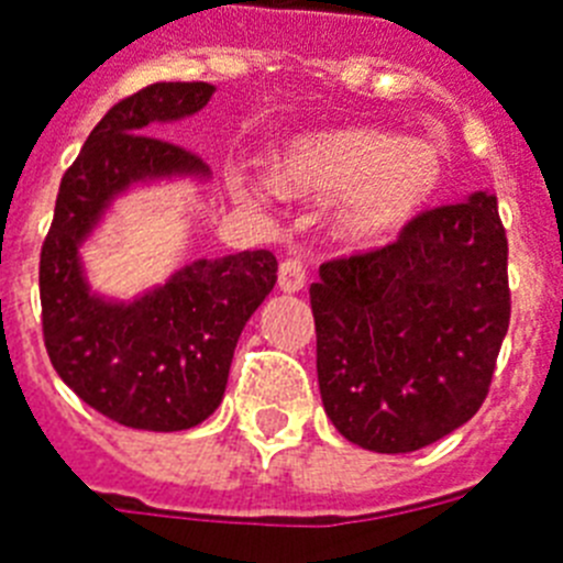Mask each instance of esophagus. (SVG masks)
Returning a JSON list of instances; mask_svg holds the SVG:
<instances>
[{
    "label": "esophagus",
    "instance_id": "34e87169",
    "mask_svg": "<svg viewBox=\"0 0 563 563\" xmlns=\"http://www.w3.org/2000/svg\"><path fill=\"white\" fill-rule=\"evenodd\" d=\"M305 278H308V271L301 258H285L278 264V287L285 292H299L305 287Z\"/></svg>",
    "mask_w": 563,
    "mask_h": 563
}]
</instances>
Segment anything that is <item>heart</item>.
I'll return each mask as SVG.
<instances>
[{
    "label": "heart",
    "mask_w": 563,
    "mask_h": 563,
    "mask_svg": "<svg viewBox=\"0 0 563 563\" xmlns=\"http://www.w3.org/2000/svg\"><path fill=\"white\" fill-rule=\"evenodd\" d=\"M449 155L429 137H399L374 125L305 134L271 161L276 189L339 195L331 227L351 244H379L434 201Z\"/></svg>",
    "instance_id": "obj_1"
}]
</instances>
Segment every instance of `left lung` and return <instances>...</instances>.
<instances>
[{
	"label": "left lung",
	"mask_w": 563,
	"mask_h": 563,
	"mask_svg": "<svg viewBox=\"0 0 563 563\" xmlns=\"http://www.w3.org/2000/svg\"><path fill=\"white\" fill-rule=\"evenodd\" d=\"M506 255L498 198L475 192L319 267L316 374L342 438L406 454L477 415L512 313Z\"/></svg>",
	"instance_id": "8db88e82"
}]
</instances>
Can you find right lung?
<instances>
[{"mask_svg":"<svg viewBox=\"0 0 563 563\" xmlns=\"http://www.w3.org/2000/svg\"><path fill=\"white\" fill-rule=\"evenodd\" d=\"M212 95L209 82H152L111 106L65 169L42 241L51 365L82 402L129 429L184 431L207 420L244 324L276 285L271 250L192 262L132 305L97 299L82 278L77 247L114 195L134 180L207 175L195 152L148 132L201 111Z\"/></svg>","mask_w":563,"mask_h":563,"instance_id":"obj_1","label":"right lung"}]
</instances>
